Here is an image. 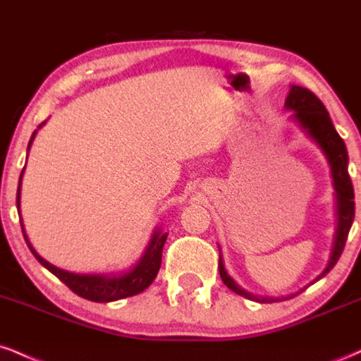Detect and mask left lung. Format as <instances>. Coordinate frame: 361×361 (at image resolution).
Listing matches in <instances>:
<instances>
[{
	"label": "left lung",
	"mask_w": 361,
	"mask_h": 361,
	"mask_svg": "<svg viewBox=\"0 0 361 361\" xmlns=\"http://www.w3.org/2000/svg\"><path fill=\"white\" fill-rule=\"evenodd\" d=\"M285 106L288 110H293L292 118H295L300 123V127L319 144V147L324 151L331 164V173H333V181H334V190H336V198H338V231H336V239H334V247L333 255H331V261L327 264V268L321 275L317 276L322 279L327 271L333 270L334 264L338 263L339 256H341L343 250H345V244L348 239V233L351 229V224L355 219V192H353V183H351V178L348 175V151L345 146V140L339 137V134L334 128L333 122H331L329 114H327L326 106L322 105V102L319 100L316 94L307 88H302V86H292L290 93L285 100ZM219 273H221V279L224 283L227 285V288H231L238 295L246 297L250 300L256 302H280L281 299H270V297H256L252 293L246 292L239 287L235 281L227 275L226 268H224L222 256H219ZM293 295L287 297L292 299Z\"/></svg>",
	"instance_id": "1"
}]
</instances>
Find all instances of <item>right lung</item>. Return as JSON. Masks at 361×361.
<instances>
[{
    "mask_svg": "<svg viewBox=\"0 0 361 361\" xmlns=\"http://www.w3.org/2000/svg\"><path fill=\"white\" fill-rule=\"evenodd\" d=\"M34 135H32L30 142H28V149H30ZM22 176H23V171L22 175H20L18 192H16V207H20V186H22ZM22 233H23L25 241L28 244V247H30L32 255L39 259V263L44 264L49 271L54 273L62 283L68 285L76 295L82 297V299H88L91 302H114V300L126 299V297L137 295V293L144 292V290L152 283V280L156 279L157 271H159L161 256H163V247L168 238L166 233L163 234L161 231H156L154 235H152L151 243H149L146 252H144V256L140 258L139 263L135 264V268H132L128 273H123V275L106 276V275H80V273H71V271H66V270H61V268L54 267V264L49 263V261H45L42 256L37 255V251L32 247L30 241H28L27 234H25L23 227H22Z\"/></svg>",
    "mask_w": 361,
    "mask_h": 361,
    "instance_id": "right-lung-1",
    "label": "right lung"
}]
</instances>
